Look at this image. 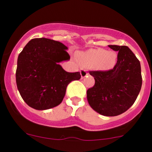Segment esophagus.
<instances>
[{"label":"esophagus","instance_id":"obj_1","mask_svg":"<svg viewBox=\"0 0 152 152\" xmlns=\"http://www.w3.org/2000/svg\"><path fill=\"white\" fill-rule=\"evenodd\" d=\"M80 73H81V76H82V78H85L87 76V75H88V72H87L86 70H85V69H82L80 71Z\"/></svg>","mask_w":152,"mask_h":152}]
</instances>
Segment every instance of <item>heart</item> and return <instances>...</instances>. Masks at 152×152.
Wrapping results in <instances>:
<instances>
[{
	"label": "heart",
	"instance_id": "heart-1",
	"mask_svg": "<svg viewBox=\"0 0 152 152\" xmlns=\"http://www.w3.org/2000/svg\"><path fill=\"white\" fill-rule=\"evenodd\" d=\"M79 60L87 66H95L99 70H109L115 65L117 54L115 52L102 48L90 49L79 54Z\"/></svg>",
	"mask_w": 152,
	"mask_h": 152
}]
</instances>
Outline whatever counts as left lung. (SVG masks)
<instances>
[{
    "instance_id": "8db88e82",
    "label": "left lung",
    "mask_w": 152,
    "mask_h": 152,
    "mask_svg": "<svg viewBox=\"0 0 152 152\" xmlns=\"http://www.w3.org/2000/svg\"><path fill=\"white\" fill-rule=\"evenodd\" d=\"M118 51L117 63L112 70L90 71L95 85L87 91L90 107L104 116H116L134 103L142 86L140 61L125 45H108Z\"/></svg>"
}]
</instances>
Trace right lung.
<instances>
[{
	"mask_svg": "<svg viewBox=\"0 0 152 152\" xmlns=\"http://www.w3.org/2000/svg\"><path fill=\"white\" fill-rule=\"evenodd\" d=\"M67 47L47 38H35L26 44L18 58L16 83L29 107L45 110L60 104L67 86L79 80V72L68 73L59 62L70 59Z\"/></svg>",
	"mask_w": 152,
	"mask_h": 152,
	"instance_id": "right-lung-1",
	"label": "right lung"
}]
</instances>
